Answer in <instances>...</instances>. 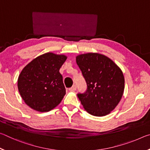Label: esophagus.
I'll use <instances>...</instances> for the list:
<instances>
[{"instance_id":"esophagus-1","label":"esophagus","mask_w":150,"mask_h":150,"mask_svg":"<svg viewBox=\"0 0 150 150\" xmlns=\"http://www.w3.org/2000/svg\"><path fill=\"white\" fill-rule=\"evenodd\" d=\"M76 89H77V86H76V85H73L71 87L69 88V90L71 91H75Z\"/></svg>"}]
</instances>
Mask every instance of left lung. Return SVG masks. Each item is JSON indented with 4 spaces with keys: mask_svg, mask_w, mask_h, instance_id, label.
<instances>
[{
    "mask_svg": "<svg viewBox=\"0 0 150 150\" xmlns=\"http://www.w3.org/2000/svg\"><path fill=\"white\" fill-rule=\"evenodd\" d=\"M76 62L87 86L85 93L77 94L83 107L91 115H108L123 95L122 71L110 58L96 53L78 55Z\"/></svg>",
    "mask_w": 150,
    "mask_h": 150,
    "instance_id": "obj_1",
    "label": "left lung"
}]
</instances>
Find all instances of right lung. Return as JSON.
I'll use <instances>...</instances> for the list:
<instances>
[{
  "instance_id": "obj_1",
  "label": "right lung",
  "mask_w": 150,
  "mask_h": 150,
  "mask_svg": "<svg viewBox=\"0 0 150 150\" xmlns=\"http://www.w3.org/2000/svg\"><path fill=\"white\" fill-rule=\"evenodd\" d=\"M67 57L46 53L33 59L20 73L18 88L22 99L39 112L54 109L62 100L65 88L59 69Z\"/></svg>"
}]
</instances>
